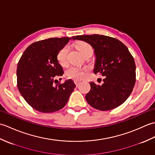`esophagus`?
Returning a JSON list of instances; mask_svg holds the SVG:
<instances>
[{
	"label": "esophagus",
	"mask_w": 155,
	"mask_h": 155,
	"mask_svg": "<svg viewBox=\"0 0 155 155\" xmlns=\"http://www.w3.org/2000/svg\"><path fill=\"white\" fill-rule=\"evenodd\" d=\"M74 83H75L76 85H77V86H78V85H79L81 83V81H79V80H74Z\"/></svg>",
	"instance_id": "obj_1"
}]
</instances>
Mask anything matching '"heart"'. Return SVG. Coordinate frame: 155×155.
<instances>
[{"instance_id": "obj_1", "label": "heart", "mask_w": 155, "mask_h": 155, "mask_svg": "<svg viewBox=\"0 0 155 155\" xmlns=\"http://www.w3.org/2000/svg\"><path fill=\"white\" fill-rule=\"evenodd\" d=\"M77 49L81 53L84 55L85 53H87L88 51H92L91 46L87 43L86 42L81 41L78 42L76 45ZM68 51V47L67 46H65L63 48H62L60 51L58 52L57 54V60L58 62L61 66H64L67 64V56ZM84 69H82L77 67H71L67 69L66 74H67V77L72 78H81L84 76Z\"/></svg>"}]
</instances>
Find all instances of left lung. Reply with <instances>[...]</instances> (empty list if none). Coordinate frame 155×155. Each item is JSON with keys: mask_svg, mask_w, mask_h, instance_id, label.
Masks as SVG:
<instances>
[{"mask_svg": "<svg viewBox=\"0 0 155 155\" xmlns=\"http://www.w3.org/2000/svg\"><path fill=\"white\" fill-rule=\"evenodd\" d=\"M74 39L92 46L96 56L94 73L106 77L101 86L91 82V90L85 97L87 103L103 111L120 106L130 96L136 81L135 62L128 48L108 36L80 35Z\"/></svg>", "mask_w": 155, "mask_h": 155, "instance_id": "8db88e82", "label": "left lung"}]
</instances>
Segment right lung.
Instances as JSON below:
<instances>
[{
  "label": "right lung",
  "mask_w": 155,
  "mask_h": 155,
  "mask_svg": "<svg viewBox=\"0 0 155 155\" xmlns=\"http://www.w3.org/2000/svg\"><path fill=\"white\" fill-rule=\"evenodd\" d=\"M69 37L50 38L29 45L20 58L16 70L18 89L34 109L53 113L63 108L76 85L71 79L57 84L55 78L63 74L57 60L58 52L67 45Z\"/></svg>",
  "instance_id": "obj_1"
}]
</instances>
